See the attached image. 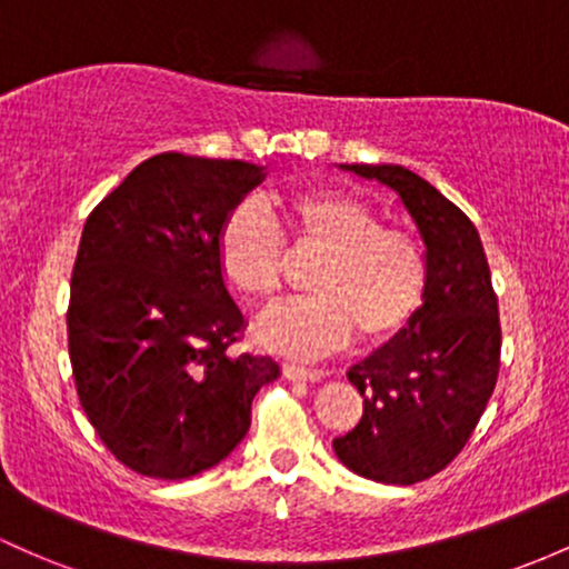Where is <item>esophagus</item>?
Here are the masks:
<instances>
[{
    "label": "esophagus",
    "mask_w": 569,
    "mask_h": 569,
    "mask_svg": "<svg viewBox=\"0 0 569 569\" xmlns=\"http://www.w3.org/2000/svg\"><path fill=\"white\" fill-rule=\"evenodd\" d=\"M283 376L289 380H321L323 372L313 370V367H302V365H291V361H286Z\"/></svg>",
    "instance_id": "esophagus-1"
}]
</instances>
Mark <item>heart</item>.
Segmentation results:
<instances>
[{
  "label": "heart",
  "mask_w": 569,
  "mask_h": 569,
  "mask_svg": "<svg viewBox=\"0 0 569 569\" xmlns=\"http://www.w3.org/2000/svg\"><path fill=\"white\" fill-rule=\"evenodd\" d=\"M272 208L299 248H318L310 274L313 295L274 302L256 318L261 346L283 353H316L340 346L356 332L359 342L397 335L427 291V256L410 232L383 227L376 210L337 189L280 193ZM218 267L240 295L264 299L283 278L286 248L272 216L246 199L223 218L216 240Z\"/></svg>",
  "instance_id": "b5f03b06"
}]
</instances>
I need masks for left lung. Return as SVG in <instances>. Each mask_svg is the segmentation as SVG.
I'll list each match as a JSON object with an SVG mask.
<instances>
[{
  "label": "left lung",
  "mask_w": 569,
  "mask_h": 569,
  "mask_svg": "<svg viewBox=\"0 0 569 569\" xmlns=\"http://www.w3.org/2000/svg\"><path fill=\"white\" fill-rule=\"evenodd\" d=\"M395 189L427 246L423 305L395 340L348 370L365 413L335 437L356 476L410 486L446 470L476 432L499 376V308L476 223L399 164H342Z\"/></svg>",
  "instance_id": "obj_1"
}]
</instances>
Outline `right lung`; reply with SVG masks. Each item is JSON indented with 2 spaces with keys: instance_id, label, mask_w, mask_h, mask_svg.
Here are the masks:
<instances>
[{
  "instance_id": "right-lung-1",
  "label": "right lung",
  "mask_w": 569,
  "mask_h": 569,
  "mask_svg": "<svg viewBox=\"0 0 569 569\" xmlns=\"http://www.w3.org/2000/svg\"><path fill=\"white\" fill-rule=\"evenodd\" d=\"M261 178L237 159L159 153L86 218L67 308L74 389L140 476L183 480L227 459L280 376L272 356L229 351L246 318L216 256L223 218Z\"/></svg>"
}]
</instances>
